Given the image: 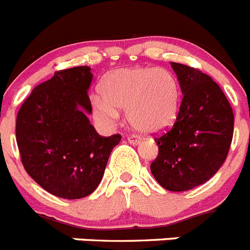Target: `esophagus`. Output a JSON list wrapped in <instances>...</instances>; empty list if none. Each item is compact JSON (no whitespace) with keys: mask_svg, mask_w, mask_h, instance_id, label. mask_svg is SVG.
Listing matches in <instances>:
<instances>
[{"mask_svg":"<svg viewBox=\"0 0 250 250\" xmlns=\"http://www.w3.org/2000/svg\"><path fill=\"white\" fill-rule=\"evenodd\" d=\"M127 142H129L130 144H139L140 138L136 135H129L127 136Z\"/></svg>","mask_w":250,"mask_h":250,"instance_id":"1","label":"esophagus"}]
</instances>
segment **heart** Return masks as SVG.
<instances>
[{
  "mask_svg": "<svg viewBox=\"0 0 250 250\" xmlns=\"http://www.w3.org/2000/svg\"><path fill=\"white\" fill-rule=\"evenodd\" d=\"M102 96L91 100L93 116L102 123L117 120L127 111L131 126L144 134H157L176 121L180 107V84L164 68H121L101 83Z\"/></svg>",
  "mask_w": 250,
  "mask_h": 250,
  "instance_id": "1",
  "label": "heart"
}]
</instances>
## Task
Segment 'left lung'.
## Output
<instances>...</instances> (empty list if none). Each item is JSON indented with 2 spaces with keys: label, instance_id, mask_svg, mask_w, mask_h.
Returning a JSON list of instances; mask_svg holds the SVG:
<instances>
[{
  "label": "left lung",
  "instance_id": "obj_1",
  "mask_svg": "<svg viewBox=\"0 0 250 250\" xmlns=\"http://www.w3.org/2000/svg\"><path fill=\"white\" fill-rule=\"evenodd\" d=\"M182 102L172 129L157 136L151 174L168 191L181 192L208 182L223 166L234 133L232 108L221 88L200 69L170 62Z\"/></svg>",
  "mask_w": 250,
  "mask_h": 250
}]
</instances>
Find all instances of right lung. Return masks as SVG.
<instances>
[{"instance_id":"add662e5","label":"right lung","mask_w":250,"mask_h":250,"mask_svg":"<svg viewBox=\"0 0 250 250\" xmlns=\"http://www.w3.org/2000/svg\"><path fill=\"white\" fill-rule=\"evenodd\" d=\"M91 68L58 70L33 89L16 117L21 163L39 186L62 198L91 195L121 135H100L89 123Z\"/></svg>"}]
</instances>
